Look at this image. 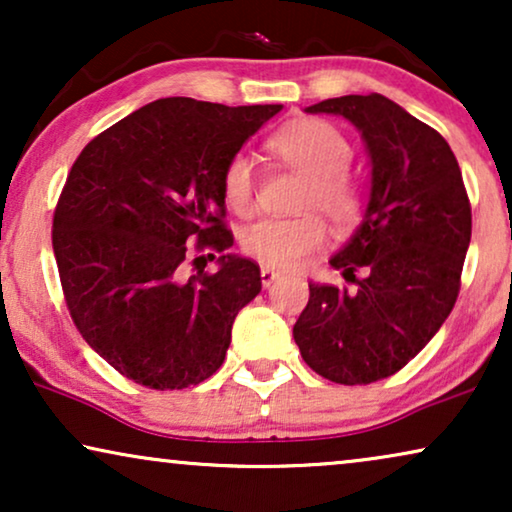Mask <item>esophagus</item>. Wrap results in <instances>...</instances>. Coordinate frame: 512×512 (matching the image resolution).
<instances>
[{
  "label": "esophagus",
  "instance_id": "34e87169",
  "mask_svg": "<svg viewBox=\"0 0 512 512\" xmlns=\"http://www.w3.org/2000/svg\"><path fill=\"white\" fill-rule=\"evenodd\" d=\"M277 279H279V272H277V270H272V268H261V282H263L265 289H270V286L275 284Z\"/></svg>",
  "mask_w": 512,
  "mask_h": 512
}]
</instances>
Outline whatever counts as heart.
<instances>
[{"instance_id":"obj_1","label":"heart","mask_w":512,"mask_h":512,"mask_svg":"<svg viewBox=\"0 0 512 512\" xmlns=\"http://www.w3.org/2000/svg\"><path fill=\"white\" fill-rule=\"evenodd\" d=\"M270 151L305 174L307 186L298 219H261L244 228L242 249L268 268H298L326 244V226L349 228L363 212V188L347 170L352 144L333 123L300 118L270 137ZM223 200L237 216H249L256 202V170L249 156L235 153L223 167Z\"/></svg>"}]
</instances>
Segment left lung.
Returning <instances> with one entry per match:
<instances>
[{"label": "left lung", "instance_id": "1", "mask_svg": "<svg viewBox=\"0 0 512 512\" xmlns=\"http://www.w3.org/2000/svg\"><path fill=\"white\" fill-rule=\"evenodd\" d=\"M305 111L352 121L373 177L363 223L331 258L356 289L310 284L293 340L326 380L373 384L408 366L450 317L471 242V202L443 135L389 97L345 95Z\"/></svg>", "mask_w": 512, "mask_h": 512}]
</instances>
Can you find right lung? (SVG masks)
<instances>
[{"instance_id": "add662e5", "label": "right lung", "mask_w": 512, "mask_h": 512, "mask_svg": "<svg viewBox=\"0 0 512 512\" xmlns=\"http://www.w3.org/2000/svg\"><path fill=\"white\" fill-rule=\"evenodd\" d=\"M279 109L165 97L74 160L51 233L62 293L83 340L128 380L186 389L221 368L261 268L233 254L214 272L184 268L233 247L223 167Z\"/></svg>"}]
</instances>
